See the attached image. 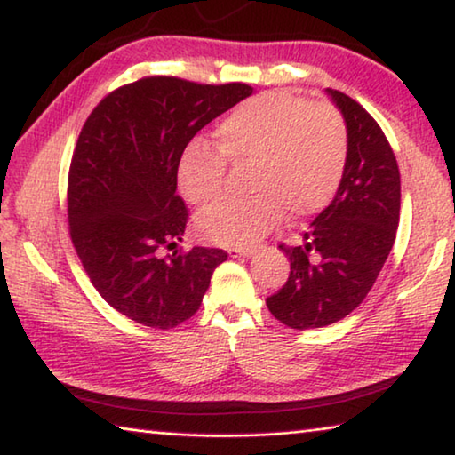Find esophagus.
<instances>
[{"label": "esophagus", "mask_w": 455, "mask_h": 455, "mask_svg": "<svg viewBox=\"0 0 455 455\" xmlns=\"http://www.w3.org/2000/svg\"><path fill=\"white\" fill-rule=\"evenodd\" d=\"M257 252V249L252 246H238V249H228L230 257H252Z\"/></svg>", "instance_id": "esophagus-1"}]
</instances>
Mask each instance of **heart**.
Segmentation results:
<instances>
[{
    "mask_svg": "<svg viewBox=\"0 0 455 455\" xmlns=\"http://www.w3.org/2000/svg\"><path fill=\"white\" fill-rule=\"evenodd\" d=\"M214 148L192 144L176 166L182 196L209 206L222 196L227 164L249 166L251 196L222 200L196 228L220 246H249L279 225L283 212L305 219L333 200L347 164L349 138L329 104L268 92L235 108L214 132Z\"/></svg>",
    "mask_w": 455,
    "mask_h": 455,
    "instance_id": "heart-1",
    "label": "heart"
}]
</instances>
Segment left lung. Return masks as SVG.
<instances>
[{
  "mask_svg": "<svg viewBox=\"0 0 455 455\" xmlns=\"http://www.w3.org/2000/svg\"><path fill=\"white\" fill-rule=\"evenodd\" d=\"M347 126V164L335 198L297 246L281 244L291 273L267 299L275 319L291 329H317L357 309L395 243L402 182L395 154L363 106L327 90Z\"/></svg>",
  "mask_w": 455,
  "mask_h": 455,
  "instance_id": "obj_1",
  "label": "left lung"
}]
</instances>
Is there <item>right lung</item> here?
<instances>
[{"instance_id":"right-lung-1","label":"right lung","mask_w":455,"mask_h":455,"mask_svg":"<svg viewBox=\"0 0 455 455\" xmlns=\"http://www.w3.org/2000/svg\"><path fill=\"white\" fill-rule=\"evenodd\" d=\"M249 84H196L150 76L100 102L76 142L68 174V222L92 284L118 313L172 329L198 311L222 249H174L188 211L176 195L187 144L249 98Z\"/></svg>"}]
</instances>
